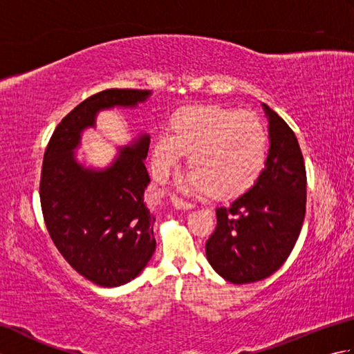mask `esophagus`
Wrapping results in <instances>:
<instances>
[{
	"instance_id": "34e87169",
	"label": "esophagus",
	"mask_w": 354,
	"mask_h": 354,
	"mask_svg": "<svg viewBox=\"0 0 354 354\" xmlns=\"http://www.w3.org/2000/svg\"><path fill=\"white\" fill-rule=\"evenodd\" d=\"M170 199H171V204L175 205V208H178V209H189V208H193V204H190V202H187V201H184V199H179L178 196H175V194H173V196H171Z\"/></svg>"
}]
</instances>
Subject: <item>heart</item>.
Wrapping results in <instances>:
<instances>
[{
    "label": "heart",
    "mask_w": 354,
    "mask_h": 354,
    "mask_svg": "<svg viewBox=\"0 0 354 354\" xmlns=\"http://www.w3.org/2000/svg\"><path fill=\"white\" fill-rule=\"evenodd\" d=\"M268 135L252 112L221 106L179 111L171 133L158 135L153 145V167L164 179L190 153L193 170L184 189L212 190L216 196H232L248 189L263 169Z\"/></svg>",
    "instance_id": "b5f03b06"
}]
</instances>
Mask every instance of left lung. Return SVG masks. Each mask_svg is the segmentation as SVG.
<instances>
[{
    "instance_id": "1",
    "label": "left lung",
    "mask_w": 354,
    "mask_h": 354,
    "mask_svg": "<svg viewBox=\"0 0 354 354\" xmlns=\"http://www.w3.org/2000/svg\"><path fill=\"white\" fill-rule=\"evenodd\" d=\"M269 122L265 169L250 190L216 208L217 225L207 240L208 263L234 284L265 280L281 268L306 214V167L288 123L263 103Z\"/></svg>"
}]
</instances>
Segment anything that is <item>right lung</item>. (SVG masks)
Returning a JSON list of instances; mask_svg holds the SVG:
<instances>
[{"label":"right lung","instance_id":"1","mask_svg":"<svg viewBox=\"0 0 354 354\" xmlns=\"http://www.w3.org/2000/svg\"><path fill=\"white\" fill-rule=\"evenodd\" d=\"M150 94L104 89L88 97L57 124L44 155L39 196L48 234L80 275L103 288L133 280L155 252V216L145 204L150 137L141 133L120 147L112 164L99 170L79 164L74 149L99 111L135 108Z\"/></svg>","mask_w":354,"mask_h":354}]
</instances>
